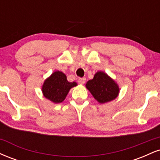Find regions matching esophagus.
<instances>
[{
    "label": "esophagus",
    "mask_w": 160,
    "mask_h": 160,
    "mask_svg": "<svg viewBox=\"0 0 160 160\" xmlns=\"http://www.w3.org/2000/svg\"><path fill=\"white\" fill-rule=\"evenodd\" d=\"M86 79L85 78H80L78 80V82L79 84H81V85H82V84H84L86 82Z\"/></svg>",
    "instance_id": "esophagus-1"
}]
</instances>
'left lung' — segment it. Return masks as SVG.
Segmentation results:
<instances>
[{
	"mask_svg": "<svg viewBox=\"0 0 160 160\" xmlns=\"http://www.w3.org/2000/svg\"><path fill=\"white\" fill-rule=\"evenodd\" d=\"M88 89L100 104L111 102L118 96L120 88L117 82L103 71H98L86 84Z\"/></svg>",
	"mask_w": 160,
	"mask_h": 160,
	"instance_id": "1",
	"label": "left lung"
}]
</instances>
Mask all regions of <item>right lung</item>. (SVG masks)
Wrapping results in <instances>:
<instances>
[{
    "mask_svg": "<svg viewBox=\"0 0 160 160\" xmlns=\"http://www.w3.org/2000/svg\"><path fill=\"white\" fill-rule=\"evenodd\" d=\"M78 86L76 82H68L63 72L56 71L44 80L42 86L43 96L55 104L65 100L70 89Z\"/></svg>",
    "mask_w": 160,
    "mask_h": 160,
    "instance_id": "obj_1",
    "label": "right lung"
}]
</instances>
